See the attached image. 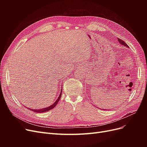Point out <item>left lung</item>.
<instances>
[{"label": "left lung", "instance_id": "1", "mask_svg": "<svg viewBox=\"0 0 147 147\" xmlns=\"http://www.w3.org/2000/svg\"><path fill=\"white\" fill-rule=\"evenodd\" d=\"M118 41H119V42L120 43V45H123V46H126V47L129 48V46H128L124 41H123V40L120 39V38H118Z\"/></svg>", "mask_w": 147, "mask_h": 147}]
</instances>
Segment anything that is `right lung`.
<instances>
[{
    "instance_id": "obj_1",
    "label": "right lung",
    "mask_w": 147,
    "mask_h": 147,
    "mask_svg": "<svg viewBox=\"0 0 147 147\" xmlns=\"http://www.w3.org/2000/svg\"><path fill=\"white\" fill-rule=\"evenodd\" d=\"M61 94H62V88H61V93H60V94H59V95L58 99L56 100V101H55V102H54L52 105H50V106H49V107H46V108H44V109H36V110L30 109V108H27V109H28V110H32V111H34V112H36V113H44V112H46V111H49V110H52V109H53V108L57 105V104H58V101H59V99H60V98H61ZM26 108H27V107H26Z\"/></svg>"
}]
</instances>
